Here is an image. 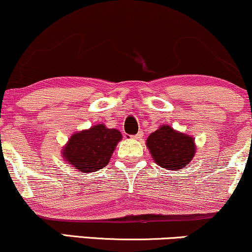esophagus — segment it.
<instances>
[{"label":"esophagus","instance_id":"esophagus-1","mask_svg":"<svg viewBox=\"0 0 252 252\" xmlns=\"http://www.w3.org/2000/svg\"><path fill=\"white\" fill-rule=\"evenodd\" d=\"M142 136H144V132L140 131V132L138 133V134L133 135L132 138H133V139H135V140H141V139H142Z\"/></svg>","mask_w":252,"mask_h":252}]
</instances>
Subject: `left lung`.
I'll list each match as a JSON object with an SVG mask.
<instances>
[{"instance_id":"8db88e82","label":"left lung","mask_w":252,"mask_h":252,"mask_svg":"<svg viewBox=\"0 0 252 252\" xmlns=\"http://www.w3.org/2000/svg\"><path fill=\"white\" fill-rule=\"evenodd\" d=\"M146 146L155 163L167 170L185 168L196 153L195 139L169 125H161L151 133Z\"/></svg>"}]
</instances>
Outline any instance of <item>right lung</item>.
Here are the masks:
<instances>
[{
  "label": "right lung",
  "instance_id": "obj_1",
  "mask_svg": "<svg viewBox=\"0 0 252 252\" xmlns=\"http://www.w3.org/2000/svg\"><path fill=\"white\" fill-rule=\"evenodd\" d=\"M123 139L116 128H108L104 124L91 126L73 133L62 148V157L82 173H93L104 168Z\"/></svg>",
  "mask_w": 252,
  "mask_h": 252
}]
</instances>
